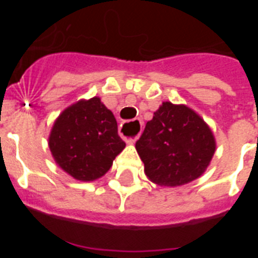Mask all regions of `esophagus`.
Wrapping results in <instances>:
<instances>
[{
  "mask_svg": "<svg viewBox=\"0 0 258 258\" xmlns=\"http://www.w3.org/2000/svg\"><path fill=\"white\" fill-rule=\"evenodd\" d=\"M141 131H142V122H141L140 120H133V121L122 122V124L120 125V134H121V137H124L125 141H126L127 143L136 142V140L138 138V136H140ZM127 131H136L137 134L133 137H125L124 133H127Z\"/></svg>",
  "mask_w": 258,
  "mask_h": 258,
  "instance_id": "esophagus-1",
  "label": "esophagus"
}]
</instances>
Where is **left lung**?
I'll list each match as a JSON object with an SVG mask.
<instances>
[{"instance_id": "obj_1", "label": "left lung", "mask_w": 258, "mask_h": 258, "mask_svg": "<svg viewBox=\"0 0 258 258\" xmlns=\"http://www.w3.org/2000/svg\"><path fill=\"white\" fill-rule=\"evenodd\" d=\"M136 149L146 175L160 186H181L204 173L216 150L208 125L186 106L164 102L146 124Z\"/></svg>"}]
</instances>
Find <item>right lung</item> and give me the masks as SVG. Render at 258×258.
<instances>
[{"instance_id":"1","label":"right lung","mask_w":258,"mask_h":258,"mask_svg":"<svg viewBox=\"0 0 258 258\" xmlns=\"http://www.w3.org/2000/svg\"><path fill=\"white\" fill-rule=\"evenodd\" d=\"M61 169L79 181H94L108 172L125 142L113 113L97 97L80 101L56 118L49 138Z\"/></svg>"}]
</instances>
